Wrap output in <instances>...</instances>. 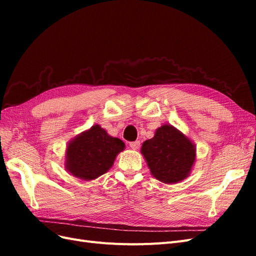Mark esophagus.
I'll list each match as a JSON object with an SVG mask.
<instances>
[{
  "label": "esophagus",
  "mask_w": 256,
  "mask_h": 256,
  "mask_svg": "<svg viewBox=\"0 0 256 256\" xmlns=\"http://www.w3.org/2000/svg\"><path fill=\"white\" fill-rule=\"evenodd\" d=\"M140 145H141L140 141H134V142H130V144H129V146H130V147H131V148H132L134 150H138V148H140Z\"/></svg>",
  "instance_id": "1"
}]
</instances>
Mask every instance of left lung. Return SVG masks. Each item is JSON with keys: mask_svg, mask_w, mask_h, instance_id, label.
Masks as SVG:
<instances>
[{"mask_svg": "<svg viewBox=\"0 0 256 256\" xmlns=\"http://www.w3.org/2000/svg\"><path fill=\"white\" fill-rule=\"evenodd\" d=\"M141 154L156 180L173 184L190 175L196 159V147L182 131L166 124L142 144Z\"/></svg>", "mask_w": 256, "mask_h": 256, "instance_id": "left-lung-1", "label": "left lung"}]
</instances>
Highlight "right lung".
<instances>
[{"label": "right lung", "instance_id": "add662e5", "mask_svg": "<svg viewBox=\"0 0 256 256\" xmlns=\"http://www.w3.org/2000/svg\"><path fill=\"white\" fill-rule=\"evenodd\" d=\"M124 150L125 143L120 138L109 136L96 124L68 142L65 168L82 180H96L109 171Z\"/></svg>", "mask_w": 256, "mask_h": 256}]
</instances>
